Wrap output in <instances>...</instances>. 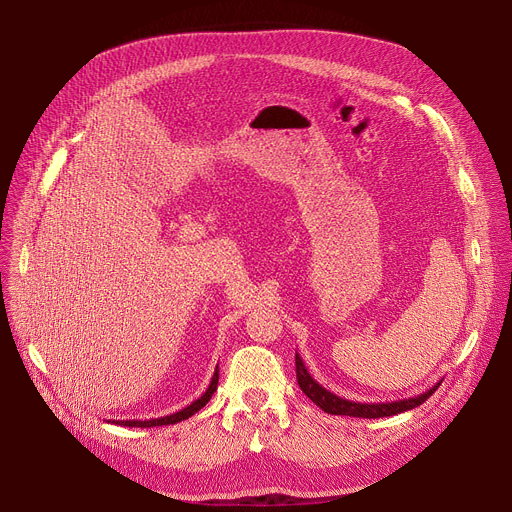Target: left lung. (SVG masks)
Returning a JSON list of instances; mask_svg holds the SVG:
<instances>
[{
    "label": "left lung",
    "instance_id": "obj_1",
    "mask_svg": "<svg viewBox=\"0 0 512 512\" xmlns=\"http://www.w3.org/2000/svg\"><path fill=\"white\" fill-rule=\"evenodd\" d=\"M296 375H298V385L300 389L326 413L330 415H348V417H369V419H375V417H391V415H397V413H403V411H409V409H415L419 407L421 403H425L435 391L437 387L442 385L435 383L431 389H427L425 393L421 395H415V397H409V399H399V401H389V403H358V401H348V399H342L334 393H330L328 389H324L318 381H314V377L308 373L306 364L302 360V356L296 352Z\"/></svg>",
    "mask_w": 512,
    "mask_h": 512
}]
</instances>
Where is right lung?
I'll return each mask as SVG.
<instances>
[{"label":"right lung","instance_id":"add662e5","mask_svg":"<svg viewBox=\"0 0 512 512\" xmlns=\"http://www.w3.org/2000/svg\"><path fill=\"white\" fill-rule=\"evenodd\" d=\"M216 385H218V364H216V369H214V375H212V381H210L208 389H206L196 401H192L188 407H184V409H180V411H176V413H172V415H166V417L143 419V421H141V419H123V421L113 419L111 423H115V425H125V427H158V425H172V423L184 421V419L192 417L196 411H200V409L210 401V397H212L214 391H216Z\"/></svg>","mask_w":512,"mask_h":512}]
</instances>
